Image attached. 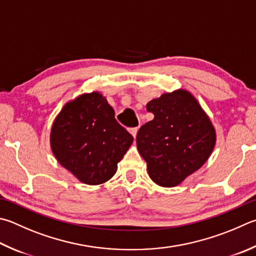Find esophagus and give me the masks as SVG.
Instances as JSON below:
<instances>
[{
  "label": "esophagus",
  "instance_id": "obj_1",
  "mask_svg": "<svg viewBox=\"0 0 256 256\" xmlns=\"http://www.w3.org/2000/svg\"><path fill=\"white\" fill-rule=\"evenodd\" d=\"M138 128H130V132H131V134L133 136V138H136V133H138Z\"/></svg>",
  "mask_w": 256,
  "mask_h": 256
}]
</instances>
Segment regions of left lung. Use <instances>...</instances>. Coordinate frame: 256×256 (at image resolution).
Here are the masks:
<instances>
[{"mask_svg": "<svg viewBox=\"0 0 256 256\" xmlns=\"http://www.w3.org/2000/svg\"><path fill=\"white\" fill-rule=\"evenodd\" d=\"M154 118L140 128L136 146L150 178L174 187L205 164L215 146L210 120L189 92H166L146 104Z\"/></svg>", "mask_w": 256, "mask_h": 256, "instance_id": "left-lung-1", "label": "left lung"}]
</instances>
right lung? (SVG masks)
Listing matches in <instances>:
<instances>
[{
    "label": "right lung",
    "mask_w": 256,
    "mask_h": 256,
    "mask_svg": "<svg viewBox=\"0 0 256 256\" xmlns=\"http://www.w3.org/2000/svg\"><path fill=\"white\" fill-rule=\"evenodd\" d=\"M133 136L97 92L82 94L60 110L51 128L50 146L64 168L87 184H100L118 170Z\"/></svg>",
    "instance_id": "right-lung-1"
}]
</instances>
